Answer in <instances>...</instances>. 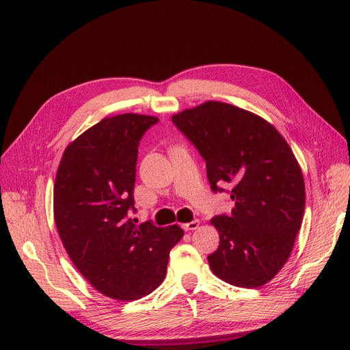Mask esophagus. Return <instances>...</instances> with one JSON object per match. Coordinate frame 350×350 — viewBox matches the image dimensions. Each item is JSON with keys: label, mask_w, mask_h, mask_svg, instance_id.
Returning <instances> with one entry per match:
<instances>
[{"label": "esophagus", "mask_w": 350, "mask_h": 350, "mask_svg": "<svg viewBox=\"0 0 350 350\" xmlns=\"http://www.w3.org/2000/svg\"><path fill=\"white\" fill-rule=\"evenodd\" d=\"M199 226H200V221H199V220H193V221H191V223L183 224V230H185V231H193V230L199 228Z\"/></svg>", "instance_id": "34e87169"}]
</instances>
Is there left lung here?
Returning a JSON list of instances; mask_svg holds the SVG:
<instances>
[{
	"instance_id": "left-lung-1",
	"label": "left lung",
	"mask_w": 350,
	"mask_h": 350,
	"mask_svg": "<svg viewBox=\"0 0 350 350\" xmlns=\"http://www.w3.org/2000/svg\"><path fill=\"white\" fill-rule=\"evenodd\" d=\"M172 122L204 158L211 191L231 187V214L210 220L220 235L207 256L213 273L238 287L266 284L287 262L306 207L290 146L263 118L224 102L185 109Z\"/></svg>"
}]
</instances>
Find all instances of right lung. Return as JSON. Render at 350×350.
Wrapping results in <instances>:
<instances>
[{
  "instance_id": "add662e5",
  "label": "right lung",
  "mask_w": 350,
  "mask_h": 350,
  "mask_svg": "<svg viewBox=\"0 0 350 350\" xmlns=\"http://www.w3.org/2000/svg\"><path fill=\"white\" fill-rule=\"evenodd\" d=\"M159 119L124 113L105 118L63 152L53 191L62 243L92 287L106 297L139 300L164 282L170 251L183 237L174 224H134L139 143Z\"/></svg>"
}]
</instances>
